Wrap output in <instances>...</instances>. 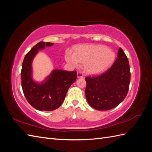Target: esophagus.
<instances>
[{
    "label": "esophagus",
    "instance_id": "1",
    "mask_svg": "<svg viewBox=\"0 0 152 152\" xmlns=\"http://www.w3.org/2000/svg\"><path fill=\"white\" fill-rule=\"evenodd\" d=\"M77 77H78V78H82L83 77V74L81 72H77Z\"/></svg>",
    "mask_w": 152,
    "mask_h": 152
}]
</instances>
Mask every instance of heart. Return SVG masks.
<instances>
[{
  "label": "heart",
  "mask_w": 152,
  "mask_h": 152,
  "mask_svg": "<svg viewBox=\"0 0 152 152\" xmlns=\"http://www.w3.org/2000/svg\"><path fill=\"white\" fill-rule=\"evenodd\" d=\"M64 58L73 66H78V63H85L86 72L96 75L112 66L115 59V53L102 45H81L74 48V53L66 51Z\"/></svg>",
  "instance_id": "1"
}]
</instances>
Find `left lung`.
<instances>
[{"instance_id":"left-lung-1","label":"left lung","mask_w":152,"mask_h":152,"mask_svg":"<svg viewBox=\"0 0 152 152\" xmlns=\"http://www.w3.org/2000/svg\"><path fill=\"white\" fill-rule=\"evenodd\" d=\"M129 63L120 48L112 66L101 75L86 77V97L88 104L98 110H108L124 101L129 88Z\"/></svg>"}]
</instances>
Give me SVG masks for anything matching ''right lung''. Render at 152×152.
Listing matches in <instances>:
<instances>
[{
    "instance_id": "add662e5",
    "label": "right lung",
    "mask_w": 152,
    "mask_h": 152,
    "mask_svg": "<svg viewBox=\"0 0 152 152\" xmlns=\"http://www.w3.org/2000/svg\"><path fill=\"white\" fill-rule=\"evenodd\" d=\"M53 43L40 42L25 56L21 72V86L28 103L38 110L51 111L62 104L70 86L76 81V71L54 69L43 81L33 78V61L39 50L53 46Z\"/></svg>"
}]
</instances>
